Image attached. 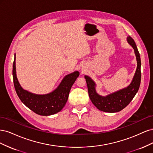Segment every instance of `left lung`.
<instances>
[{
    "label": "left lung",
    "mask_w": 153,
    "mask_h": 153,
    "mask_svg": "<svg viewBox=\"0 0 153 153\" xmlns=\"http://www.w3.org/2000/svg\"><path fill=\"white\" fill-rule=\"evenodd\" d=\"M127 41L135 51L137 61V67L135 75L131 84L127 87L106 96H101L96 91V84L94 81L89 76H85L89 98L92 103L101 111L114 113L122 110L131 102L139 89L141 81V61L140 53L133 38L130 36H128Z\"/></svg>",
    "instance_id": "obj_1"
}]
</instances>
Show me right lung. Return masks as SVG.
Here are the masks:
<instances>
[{"mask_svg": "<svg viewBox=\"0 0 153 153\" xmlns=\"http://www.w3.org/2000/svg\"><path fill=\"white\" fill-rule=\"evenodd\" d=\"M16 56L13 65V82L15 91L22 102L36 114L40 115H50L61 111L65 106L69 91L75 83L79 72L75 71L66 75L56 89L50 93L39 95L33 94L21 87L16 74Z\"/></svg>", "mask_w": 153, "mask_h": 153, "instance_id": "add662e5", "label": "right lung"}]
</instances>
